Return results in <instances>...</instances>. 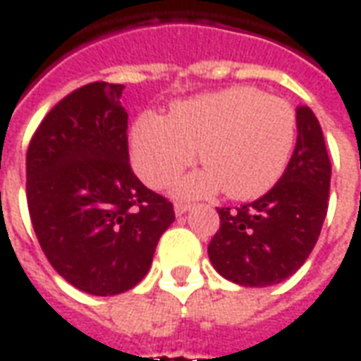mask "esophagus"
Wrapping results in <instances>:
<instances>
[{
  "label": "esophagus",
  "instance_id": "1",
  "mask_svg": "<svg viewBox=\"0 0 361 361\" xmlns=\"http://www.w3.org/2000/svg\"><path fill=\"white\" fill-rule=\"evenodd\" d=\"M189 207H191V205H189V203H183V201H178V203L173 205V211H176V215H183V213L188 211Z\"/></svg>",
  "mask_w": 361,
  "mask_h": 361
}]
</instances>
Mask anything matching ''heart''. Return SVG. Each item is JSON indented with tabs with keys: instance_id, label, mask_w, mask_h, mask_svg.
Returning <instances> with one entry per match:
<instances>
[{
	"instance_id": "obj_1",
	"label": "heart",
	"mask_w": 361,
	"mask_h": 361,
	"mask_svg": "<svg viewBox=\"0 0 361 361\" xmlns=\"http://www.w3.org/2000/svg\"><path fill=\"white\" fill-rule=\"evenodd\" d=\"M297 135L293 107L258 87H228L176 103L170 117L142 113L130 128V156L138 176L164 188L195 162L203 170L178 183L181 195L223 189L234 199H254L286 172Z\"/></svg>"
}]
</instances>
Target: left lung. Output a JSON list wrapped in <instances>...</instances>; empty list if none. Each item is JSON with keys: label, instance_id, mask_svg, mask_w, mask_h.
Wrapping results in <instances>:
<instances>
[{"label": "left lung", "instance_id": "1", "mask_svg": "<svg viewBox=\"0 0 361 361\" xmlns=\"http://www.w3.org/2000/svg\"><path fill=\"white\" fill-rule=\"evenodd\" d=\"M330 158L319 119L297 107V145L286 172L266 195L221 207L209 242L213 268L244 287H268L293 276L319 240L329 211Z\"/></svg>", "mask_w": 361, "mask_h": 361}]
</instances>
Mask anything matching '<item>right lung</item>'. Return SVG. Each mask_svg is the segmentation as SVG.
<instances>
[{
    "label": "right lung",
    "mask_w": 361,
    "mask_h": 361,
    "mask_svg": "<svg viewBox=\"0 0 361 361\" xmlns=\"http://www.w3.org/2000/svg\"><path fill=\"white\" fill-rule=\"evenodd\" d=\"M125 85L93 82L58 102L27 150V205L44 256L90 295L128 291L148 274L173 205L128 164Z\"/></svg>",
    "instance_id": "right-lung-1"
}]
</instances>
